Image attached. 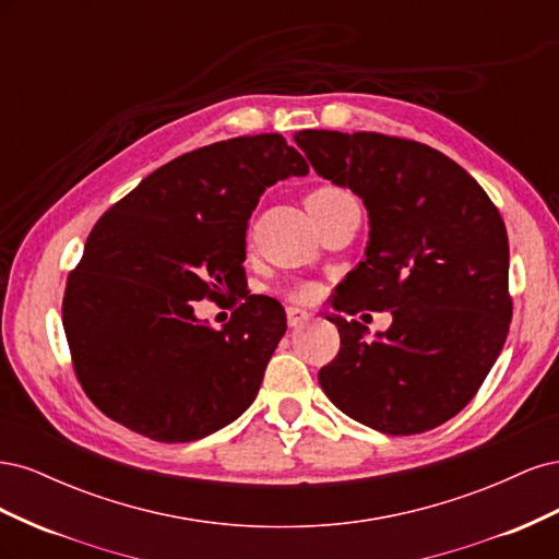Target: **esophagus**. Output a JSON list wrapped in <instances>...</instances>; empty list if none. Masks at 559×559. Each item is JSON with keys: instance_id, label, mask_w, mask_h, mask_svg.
<instances>
[{"instance_id": "34e87169", "label": "esophagus", "mask_w": 559, "mask_h": 559, "mask_svg": "<svg viewBox=\"0 0 559 559\" xmlns=\"http://www.w3.org/2000/svg\"><path fill=\"white\" fill-rule=\"evenodd\" d=\"M310 319V312L308 310H300V308H286V321H289V326L294 329V326H300V324H306V321Z\"/></svg>"}]
</instances>
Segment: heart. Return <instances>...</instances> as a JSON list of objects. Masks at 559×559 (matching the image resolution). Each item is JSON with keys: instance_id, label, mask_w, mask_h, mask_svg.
<instances>
[{"instance_id": "b5f03b06", "label": "heart", "mask_w": 559, "mask_h": 559, "mask_svg": "<svg viewBox=\"0 0 559 559\" xmlns=\"http://www.w3.org/2000/svg\"><path fill=\"white\" fill-rule=\"evenodd\" d=\"M347 193L335 189V186H319V189H314L308 198H306V205H324V202H333V200H341L345 198ZM319 289L317 284L312 282H296L292 284L289 289H286V296H289L292 300H298V302H310L312 298H317Z\"/></svg>"}]
</instances>
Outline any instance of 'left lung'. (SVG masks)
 Segmentation results:
<instances>
[{
    "mask_svg": "<svg viewBox=\"0 0 559 559\" xmlns=\"http://www.w3.org/2000/svg\"><path fill=\"white\" fill-rule=\"evenodd\" d=\"M296 144L324 179L368 210L366 261L337 284L347 314L389 310L368 341L359 321L319 370L324 394L352 419L425 433L476 396L509 335V235L497 205L462 165L415 140L380 132L300 130Z\"/></svg>",
    "mask_w": 559,
    "mask_h": 559,
    "instance_id": "left-lung-1",
    "label": "left lung"
}]
</instances>
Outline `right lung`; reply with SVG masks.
Returning <instances> with one entry per match:
<instances>
[{
  "instance_id": "right-lung-1",
  "label": "right lung",
  "mask_w": 559,
  "mask_h": 559,
  "mask_svg": "<svg viewBox=\"0 0 559 559\" xmlns=\"http://www.w3.org/2000/svg\"><path fill=\"white\" fill-rule=\"evenodd\" d=\"M308 170L282 134H245L158 167L97 218L62 298L74 373L97 411L151 441L189 443L249 408L286 331L277 300L245 294L249 216L267 186ZM202 297L236 299L226 330L194 319Z\"/></svg>"
}]
</instances>
